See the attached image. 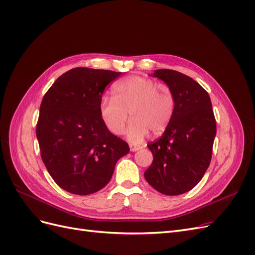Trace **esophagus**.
Returning a JSON list of instances; mask_svg holds the SVG:
<instances>
[{
  "label": "esophagus",
  "instance_id": "obj_1",
  "mask_svg": "<svg viewBox=\"0 0 255 255\" xmlns=\"http://www.w3.org/2000/svg\"><path fill=\"white\" fill-rule=\"evenodd\" d=\"M140 149H141L140 145H136V144H133V143L129 144V150L132 151V152H136V151L140 150Z\"/></svg>",
  "mask_w": 255,
  "mask_h": 255
}]
</instances>
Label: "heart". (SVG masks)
<instances>
[{"label":"heart","instance_id":"1","mask_svg":"<svg viewBox=\"0 0 255 255\" xmlns=\"http://www.w3.org/2000/svg\"><path fill=\"white\" fill-rule=\"evenodd\" d=\"M174 98L166 84L132 75L114 86V98L104 97L100 115L111 133L120 135L129 118L130 140H140L149 130L157 135L167 128L174 112Z\"/></svg>","mask_w":255,"mask_h":255}]
</instances>
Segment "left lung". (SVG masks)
I'll return each mask as SVG.
<instances>
[{
  "label": "left lung",
  "instance_id": "obj_1",
  "mask_svg": "<svg viewBox=\"0 0 255 255\" xmlns=\"http://www.w3.org/2000/svg\"><path fill=\"white\" fill-rule=\"evenodd\" d=\"M152 76L166 83L175 104L164 134L148 144L153 161L144 177L160 194L182 195L201 181L211 163L216 136L212 102L202 86L181 72L159 69Z\"/></svg>",
  "mask_w": 255,
  "mask_h": 255
}]
</instances>
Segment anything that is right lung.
<instances>
[{"label":"right lung","mask_w":255,"mask_h":255,"mask_svg":"<svg viewBox=\"0 0 255 255\" xmlns=\"http://www.w3.org/2000/svg\"><path fill=\"white\" fill-rule=\"evenodd\" d=\"M120 74L74 68L60 75L42 99L36 128L41 158L52 179L71 194L102 189L117 160L129 151L100 115L105 87Z\"/></svg>","instance_id":"obj_1"}]
</instances>
